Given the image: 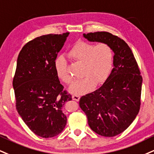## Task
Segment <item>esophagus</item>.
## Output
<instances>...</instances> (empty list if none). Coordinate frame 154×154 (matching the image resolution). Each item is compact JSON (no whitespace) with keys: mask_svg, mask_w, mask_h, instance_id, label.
Returning a JSON list of instances; mask_svg holds the SVG:
<instances>
[{"mask_svg":"<svg viewBox=\"0 0 154 154\" xmlns=\"http://www.w3.org/2000/svg\"><path fill=\"white\" fill-rule=\"evenodd\" d=\"M79 98H80V96H79V95H72V99H73L74 100L79 101Z\"/></svg>","mask_w":154,"mask_h":154,"instance_id":"obj_1","label":"esophagus"}]
</instances>
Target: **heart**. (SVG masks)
Listing matches in <instances>:
<instances>
[{"mask_svg":"<svg viewBox=\"0 0 154 154\" xmlns=\"http://www.w3.org/2000/svg\"><path fill=\"white\" fill-rule=\"evenodd\" d=\"M69 55L72 59L82 63V79L76 81L69 88V91L76 95L90 91L95 85H100L110 75L113 64L112 49L107 44H95L78 42L71 48ZM58 77L66 84H71L72 78L67 71L65 59L57 57L54 62Z\"/></svg>","mask_w":154,"mask_h":154,"instance_id":"1","label":"heart"}]
</instances>
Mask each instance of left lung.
I'll return each instance as SVG.
<instances>
[{
	"instance_id": "8db88e82",
	"label": "left lung",
	"mask_w": 154,
	"mask_h": 154,
	"mask_svg": "<svg viewBox=\"0 0 154 154\" xmlns=\"http://www.w3.org/2000/svg\"><path fill=\"white\" fill-rule=\"evenodd\" d=\"M83 36L110 46L113 69L100 88L80 98L79 107L94 132L116 136L126 130L139 112L143 81L139 68L131 48L117 36L98 31Z\"/></svg>"
}]
</instances>
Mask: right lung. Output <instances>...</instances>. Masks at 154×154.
I'll list each match as a JSON object with an SVG mask.
<instances>
[{"instance_id": "1", "label": "right lung", "mask_w": 154, "mask_h": 154, "mask_svg": "<svg viewBox=\"0 0 154 154\" xmlns=\"http://www.w3.org/2000/svg\"><path fill=\"white\" fill-rule=\"evenodd\" d=\"M69 34L37 37L18 57L13 80L16 110L29 129L42 138L57 136L66 124L62 107L72 95L63 90L54 62Z\"/></svg>"}]
</instances>
